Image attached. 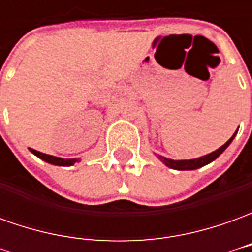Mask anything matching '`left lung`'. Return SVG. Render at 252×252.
<instances>
[{"label": "left lung", "mask_w": 252, "mask_h": 252, "mask_svg": "<svg viewBox=\"0 0 252 252\" xmlns=\"http://www.w3.org/2000/svg\"><path fill=\"white\" fill-rule=\"evenodd\" d=\"M239 128L236 129V132L233 133L232 137L228 140L225 144H222L221 147L217 148L216 151H213V153L208 154V155H204V157H200V158H195V159H186V160H174V159H169V158H164L162 155H157V158L162 162L163 164H166L167 167L170 169H174V170H197L202 167V166H205V164L211 163L213 162L215 159L219 158L220 155H221L224 151H225V148L232 143L233 137L236 136V133H238Z\"/></svg>", "instance_id": "obj_1"}]
</instances>
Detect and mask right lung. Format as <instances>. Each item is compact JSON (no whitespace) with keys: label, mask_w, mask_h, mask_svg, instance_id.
I'll return each mask as SVG.
<instances>
[{"label":"right lung","mask_w":252,"mask_h":252,"mask_svg":"<svg viewBox=\"0 0 252 252\" xmlns=\"http://www.w3.org/2000/svg\"><path fill=\"white\" fill-rule=\"evenodd\" d=\"M30 151L32 154H35L37 158H40L41 160H44L47 163L55 164V166H72L74 163L79 162V159L72 158V159H63L59 158V157H54V155H47V154H43L40 151H36L33 148H30Z\"/></svg>","instance_id":"obj_1"}]
</instances>
